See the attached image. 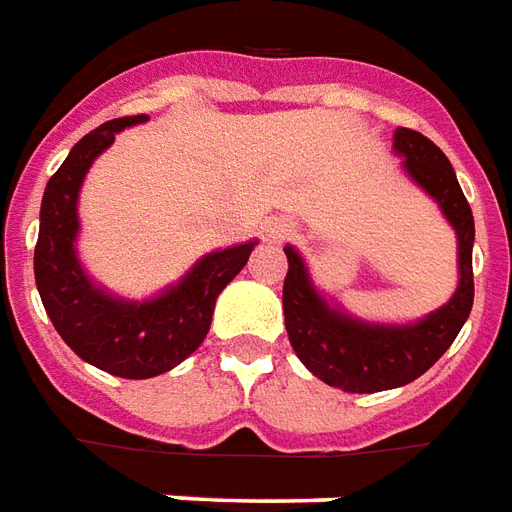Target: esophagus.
<instances>
[{"mask_svg": "<svg viewBox=\"0 0 512 512\" xmlns=\"http://www.w3.org/2000/svg\"><path fill=\"white\" fill-rule=\"evenodd\" d=\"M264 231H267V237L278 242V239H286L292 231H295V223H292V220H286V217H273V220L264 226Z\"/></svg>", "mask_w": 512, "mask_h": 512, "instance_id": "1", "label": "esophagus"}]
</instances>
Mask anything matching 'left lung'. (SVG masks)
<instances>
[{
	"label": "left lung",
	"instance_id": "1",
	"mask_svg": "<svg viewBox=\"0 0 512 512\" xmlns=\"http://www.w3.org/2000/svg\"><path fill=\"white\" fill-rule=\"evenodd\" d=\"M394 154L402 157V170L411 181L436 201L458 237V289L444 306L405 325L358 320L328 303L311 281L303 256L292 245L284 248L289 259L284 281L289 342L314 378L350 394L400 389L424 375L455 342L474 303V217L455 170L433 140L402 126L394 132Z\"/></svg>",
	"mask_w": 512,
	"mask_h": 512
}]
</instances>
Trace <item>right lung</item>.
Returning a JSON list of instances; mask_svg holds the SVG:
<instances>
[{
    "mask_svg": "<svg viewBox=\"0 0 512 512\" xmlns=\"http://www.w3.org/2000/svg\"><path fill=\"white\" fill-rule=\"evenodd\" d=\"M148 115L115 118L85 134L57 168L41 201L35 284L49 320L82 361L129 380L157 378L192 355L209 333L217 295L248 264L256 239L212 250L176 284L148 300H126L96 284L76 253L79 190L90 165L126 126Z\"/></svg>",
    "mask_w": 512,
    "mask_h": 512,
    "instance_id": "right-lung-1",
    "label": "right lung"
}]
</instances>
